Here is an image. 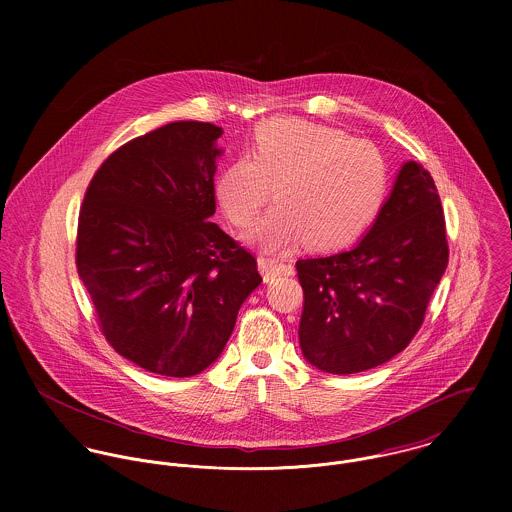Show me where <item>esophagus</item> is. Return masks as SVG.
Segmentation results:
<instances>
[{
	"instance_id": "obj_1",
	"label": "esophagus",
	"mask_w": 512,
	"mask_h": 512,
	"mask_svg": "<svg viewBox=\"0 0 512 512\" xmlns=\"http://www.w3.org/2000/svg\"><path fill=\"white\" fill-rule=\"evenodd\" d=\"M258 270H260L264 282L268 284L274 278L282 276L286 272V266L280 260H274V258H258Z\"/></svg>"
}]
</instances>
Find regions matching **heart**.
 Segmentation results:
<instances>
[{
    "instance_id": "1",
    "label": "heart",
    "mask_w": 512,
    "mask_h": 512,
    "mask_svg": "<svg viewBox=\"0 0 512 512\" xmlns=\"http://www.w3.org/2000/svg\"><path fill=\"white\" fill-rule=\"evenodd\" d=\"M274 189L276 207L246 236L266 252L307 242L335 250L357 240L388 193L380 149L349 134L297 118H274L254 132L250 155L230 161L215 195L226 219L248 228Z\"/></svg>"
}]
</instances>
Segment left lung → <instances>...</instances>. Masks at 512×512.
I'll return each mask as SVG.
<instances>
[{
	"instance_id": "left-lung-1",
	"label": "left lung",
	"mask_w": 512,
	"mask_h": 512,
	"mask_svg": "<svg viewBox=\"0 0 512 512\" xmlns=\"http://www.w3.org/2000/svg\"><path fill=\"white\" fill-rule=\"evenodd\" d=\"M447 256L436 183L420 163L404 161L363 240L297 260L303 359L323 372L355 374L396 357L418 333Z\"/></svg>"
}]
</instances>
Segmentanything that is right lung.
Here are the masks:
<instances>
[{"instance_id": "right-lung-1", "label": "right lung", "mask_w": 512, "mask_h": 512, "mask_svg": "<svg viewBox=\"0 0 512 512\" xmlns=\"http://www.w3.org/2000/svg\"><path fill=\"white\" fill-rule=\"evenodd\" d=\"M222 128L173 122L114 151L78 217L76 270L108 343L161 376L213 365L262 278L211 217Z\"/></svg>"}]
</instances>
